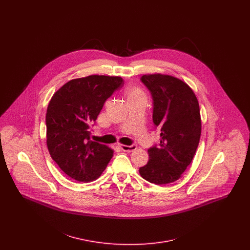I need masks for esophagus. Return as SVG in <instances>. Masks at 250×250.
<instances>
[{
  "mask_svg": "<svg viewBox=\"0 0 250 250\" xmlns=\"http://www.w3.org/2000/svg\"><path fill=\"white\" fill-rule=\"evenodd\" d=\"M118 147H119L121 150H123L124 152H133L137 149V146L136 145H124V144H118Z\"/></svg>",
  "mask_w": 250,
  "mask_h": 250,
  "instance_id": "obj_1",
  "label": "esophagus"
}]
</instances>
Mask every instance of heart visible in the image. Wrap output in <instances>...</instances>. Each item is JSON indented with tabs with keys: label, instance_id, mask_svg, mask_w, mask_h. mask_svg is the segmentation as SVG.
Listing matches in <instances>:
<instances>
[{
	"label": "heart",
	"instance_id": "b5f03b06",
	"mask_svg": "<svg viewBox=\"0 0 250 250\" xmlns=\"http://www.w3.org/2000/svg\"><path fill=\"white\" fill-rule=\"evenodd\" d=\"M125 96L127 100H138V99H143L146 100V95L144 94L143 90L139 87L132 86L125 90Z\"/></svg>",
	"mask_w": 250,
	"mask_h": 250
}]
</instances>
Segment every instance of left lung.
I'll return each mask as SVG.
<instances>
[{"label":"left lung","mask_w":250,"mask_h":250,"mask_svg":"<svg viewBox=\"0 0 250 250\" xmlns=\"http://www.w3.org/2000/svg\"><path fill=\"white\" fill-rule=\"evenodd\" d=\"M153 98V122L160 127V143L148 149L149 161L140 174L155 185L178 180L194 157L201 139L198 99L190 87L168 75H143Z\"/></svg>","instance_id":"8db88e82"}]
</instances>
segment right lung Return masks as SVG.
<instances>
[{
	"label": "right lung",
	"instance_id": "add662e5",
	"mask_svg": "<svg viewBox=\"0 0 250 250\" xmlns=\"http://www.w3.org/2000/svg\"><path fill=\"white\" fill-rule=\"evenodd\" d=\"M124 83L121 77L92 75L69 81L51 97L46 114L48 152L72 179L96 180L110 161L113 151L91 141L89 128Z\"/></svg>",
	"mask_w": 250,
	"mask_h": 250
}]
</instances>
